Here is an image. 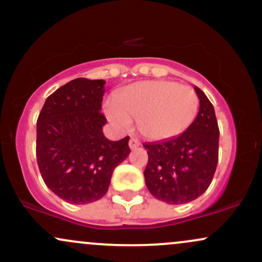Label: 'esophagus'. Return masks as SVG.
<instances>
[{
    "label": "esophagus",
    "instance_id": "obj_1",
    "mask_svg": "<svg viewBox=\"0 0 262 262\" xmlns=\"http://www.w3.org/2000/svg\"><path fill=\"white\" fill-rule=\"evenodd\" d=\"M139 145H140V141L138 140L137 138H130V140H129V148L135 149V148H138Z\"/></svg>",
    "mask_w": 262,
    "mask_h": 262
}]
</instances>
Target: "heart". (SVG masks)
Returning <instances> with one entry per match:
<instances>
[{"mask_svg":"<svg viewBox=\"0 0 262 262\" xmlns=\"http://www.w3.org/2000/svg\"><path fill=\"white\" fill-rule=\"evenodd\" d=\"M200 100L192 87L173 81H143L125 87L106 113L118 128L128 129L137 119L138 130L150 140H165L187 129L196 118Z\"/></svg>","mask_w":262,"mask_h":262,"instance_id":"b5f03b06","label":"heart"}]
</instances>
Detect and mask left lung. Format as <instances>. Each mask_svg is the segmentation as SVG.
<instances>
[{"instance_id": "8db88e82", "label": "left lung", "mask_w": 262, "mask_h": 262, "mask_svg": "<svg viewBox=\"0 0 262 262\" xmlns=\"http://www.w3.org/2000/svg\"><path fill=\"white\" fill-rule=\"evenodd\" d=\"M200 111L192 124L171 139L143 144L149 160L145 185L156 200L188 203L209 187L218 164L219 128L214 108L202 90L194 87Z\"/></svg>"}]
</instances>
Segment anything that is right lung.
I'll return each mask as SVG.
<instances>
[{"mask_svg": "<svg viewBox=\"0 0 262 262\" xmlns=\"http://www.w3.org/2000/svg\"><path fill=\"white\" fill-rule=\"evenodd\" d=\"M104 80L79 77L45 101L37 121V161L45 185L71 204L95 202L107 193L113 170L130 149L129 137L108 140L101 113Z\"/></svg>", "mask_w": 262, "mask_h": 262, "instance_id": "add662e5", "label": "right lung"}]
</instances>
